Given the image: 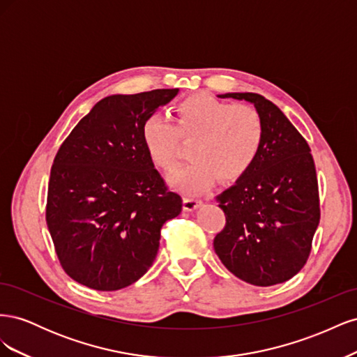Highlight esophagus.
<instances>
[{"label": "esophagus", "instance_id": "obj_1", "mask_svg": "<svg viewBox=\"0 0 357 357\" xmlns=\"http://www.w3.org/2000/svg\"><path fill=\"white\" fill-rule=\"evenodd\" d=\"M183 204H185V210L186 211H192V210L198 208L199 205L202 204V201L195 198L193 195H186L185 198H183Z\"/></svg>", "mask_w": 357, "mask_h": 357}]
</instances>
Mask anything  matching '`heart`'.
Listing matches in <instances>:
<instances>
[{
  "mask_svg": "<svg viewBox=\"0 0 357 357\" xmlns=\"http://www.w3.org/2000/svg\"><path fill=\"white\" fill-rule=\"evenodd\" d=\"M172 125L150 116L142 137L155 165L169 171L183 156V142L192 143L195 158L171 176L181 189L199 192L218 180L235 181L255 165L265 139L264 119L255 107L229 104L207 93H195L176 104Z\"/></svg>",
  "mask_w": 357,
  "mask_h": 357,
  "instance_id": "1",
  "label": "heart"
}]
</instances>
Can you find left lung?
Wrapping results in <instances>:
<instances>
[{
	"label": "left lung",
	"mask_w": 357,
	"mask_h": 357,
	"mask_svg": "<svg viewBox=\"0 0 357 357\" xmlns=\"http://www.w3.org/2000/svg\"><path fill=\"white\" fill-rule=\"evenodd\" d=\"M219 96L253 102L264 119L265 139L252 169L215 197L226 223L214 236V252L245 283H284L307 264L320 220L311 149L283 112L262 95Z\"/></svg>",
	"instance_id": "1"
}]
</instances>
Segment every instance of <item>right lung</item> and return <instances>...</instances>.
Here are the masks:
<instances>
[{
    "label": "right lung",
    "instance_id": "1",
    "mask_svg": "<svg viewBox=\"0 0 357 357\" xmlns=\"http://www.w3.org/2000/svg\"><path fill=\"white\" fill-rule=\"evenodd\" d=\"M178 89L112 95L74 126L53 159L46 222L74 282L112 291L135 283L158 255L160 229L183 199L171 192L142 128Z\"/></svg>",
    "mask_w": 357,
    "mask_h": 357
}]
</instances>
